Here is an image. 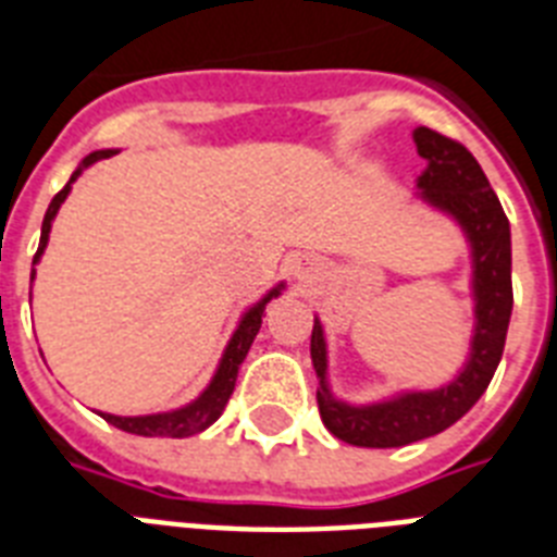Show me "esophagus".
Segmentation results:
<instances>
[{
    "label": "esophagus",
    "instance_id": "34e87169",
    "mask_svg": "<svg viewBox=\"0 0 557 557\" xmlns=\"http://www.w3.org/2000/svg\"><path fill=\"white\" fill-rule=\"evenodd\" d=\"M288 274L297 280V283H309L314 277V271H318V262L312 257H306V253H292L286 260Z\"/></svg>",
    "mask_w": 557,
    "mask_h": 557
}]
</instances>
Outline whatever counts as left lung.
Wrapping results in <instances>:
<instances>
[{
	"mask_svg": "<svg viewBox=\"0 0 557 557\" xmlns=\"http://www.w3.org/2000/svg\"><path fill=\"white\" fill-rule=\"evenodd\" d=\"M413 144L424 170L416 176L413 199L450 219L468 245L471 338L466 361L436 387L393 389L372 401H347L332 389L330 344L314 314L312 367L318 375V407L332 436L358 448H401L448 431L476 405L494 370L511 318V227L483 168L462 147L428 126H416Z\"/></svg>",
	"mask_w": 557,
	"mask_h": 557,
	"instance_id": "left-lung-1",
	"label": "left lung"
}]
</instances>
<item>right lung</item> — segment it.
Segmentation results:
<instances>
[{
	"label": "right lung",
	"mask_w": 557,
	"mask_h": 557,
	"mask_svg": "<svg viewBox=\"0 0 557 557\" xmlns=\"http://www.w3.org/2000/svg\"><path fill=\"white\" fill-rule=\"evenodd\" d=\"M117 150H98V152H89L86 159L77 164V170L72 173L69 178V185L63 190L57 193L51 205L46 210V219H42V234H39V248L34 253V265H39L42 260V253H46V245H48V236H51V225H54V216L60 205L69 199V193H72V185L77 178L83 176V170H89L91 164H98L100 159H109V156H115ZM37 277V271H30V283ZM286 292V280H280L274 286L265 292V295L251 304L239 314V321H236V330L231 332V338H227L225 349H222V358H219L216 370L210 375V381L205 384L199 396L190 398L187 405L182 407H173V410H159V413H141V416H115V413H103L98 410V416H103L109 424H115L121 431L126 433H135V436H170V440H185V436H193V433H201L208 431L210 424L216 422L222 410H225L227 398L234 393V384H236V372L243 367L245 356H248V349H251L253 338H257V332L262 326V314H265V306L280 297Z\"/></svg>",
	"instance_id": "right-lung-1"
}]
</instances>
